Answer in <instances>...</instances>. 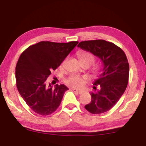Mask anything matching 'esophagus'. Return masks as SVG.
Here are the masks:
<instances>
[{"label":"esophagus","mask_w":146,"mask_h":146,"mask_svg":"<svg viewBox=\"0 0 146 146\" xmlns=\"http://www.w3.org/2000/svg\"><path fill=\"white\" fill-rule=\"evenodd\" d=\"M72 90L74 91V92L77 93H78V94H80H80H82V93H84V91H82V90H78V89L73 88Z\"/></svg>","instance_id":"esophagus-1"}]
</instances>
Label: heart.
Wrapping results in <instances>:
<instances>
[{
    "mask_svg": "<svg viewBox=\"0 0 146 146\" xmlns=\"http://www.w3.org/2000/svg\"><path fill=\"white\" fill-rule=\"evenodd\" d=\"M78 55L81 62H90L91 64L95 62V58H94L93 55L88 51H79L78 53ZM66 60H64L63 62L62 63V65L63 66ZM86 80H87L86 77H82V76L77 75H71L66 79L65 82L68 86H71V87L81 88L84 84Z\"/></svg>",
    "mask_w": 146,
    "mask_h": 146,
    "instance_id": "heart-1",
    "label": "heart"
}]
</instances>
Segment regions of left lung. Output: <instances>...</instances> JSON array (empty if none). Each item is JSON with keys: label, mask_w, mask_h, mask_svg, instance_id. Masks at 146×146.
Listing matches in <instances>:
<instances>
[{"label": "left lung", "mask_w": 146, "mask_h": 146, "mask_svg": "<svg viewBox=\"0 0 146 146\" xmlns=\"http://www.w3.org/2000/svg\"><path fill=\"white\" fill-rule=\"evenodd\" d=\"M78 47L98 56L103 62V72L94 82L91 101L85 108L92 114H101L111 110L122 97L127 88L129 66L125 53L115 44L104 40H86Z\"/></svg>", "instance_id": "obj_1"}]
</instances>
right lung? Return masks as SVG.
Listing matches in <instances>:
<instances>
[{"instance_id":"1","label":"right lung","mask_w":146,"mask_h":146,"mask_svg":"<svg viewBox=\"0 0 146 146\" xmlns=\"http://www.w3.org/2000/svg\"><path fill=\"white\" fill-rule=\"evenodd\" d=\"M78 43L41 41L29 46L20 56L15 68L17 88L35 113L49 115L60 106L68 88L64 84H56L53 88L48 84L47 78Z\"/></svg>"}]
</instances>
